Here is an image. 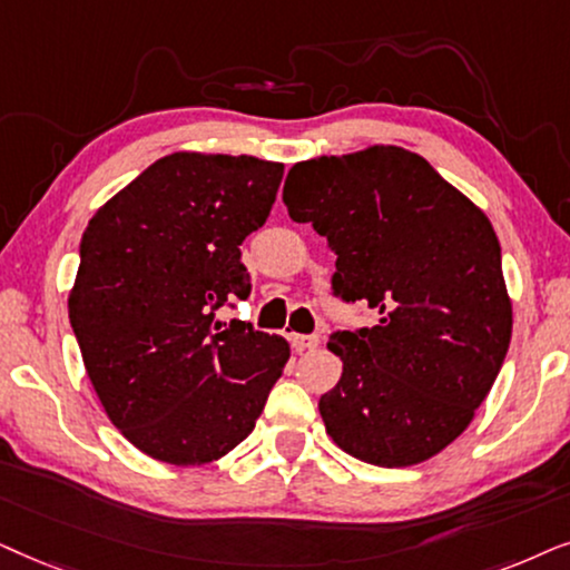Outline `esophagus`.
<instances>
[{
    "label": "esophagus",
    "mask_w": 570,
    "mask_h": 570,
    "mask_svg": "<svg viewBox=\"0 0 570 570\" xmlns=\"http://www.w3.org/2000/svg\"><path fill=\"white\" fill-rule=\"evenodd\" d=\"M289 341L297 352H309V348H315L317 344H321V338H317L315 333H309V336H305V333H292Z\"/></svg>",
    "instance_id": "1"
}]
</instances>
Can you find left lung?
<instances>
[{
    "instance_id": "1",
    "label": "left lung",
    "mask_w": 570,
    "mask_h": 570,
    "mask_svg": "<svg viewBox=\"0 0 570 570\" xmlns=\"http://www.w3.org/2000/svg\"><path fill=\"white\" fill-rule=\"evenodd\" d=\"M284 203L336 253L333 297L377 315L328 341L344 373L317 404L325 432L375 466L435 456L469 428L511 344L488 216L396 146L294 164Z\"/></svg>"
}]
</instances>
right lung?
<instances>
[{"label":"right lung","instance_id":"obj_1","mask_svg":"<svg viewBox=\"0 0 570 570\" xmlns=\"http://www.w3.org/2000/svg\"><path fill=\"white\" fill-rule=\"evenodd\" d=\"M284 164L171 154L88 222L70 325L101 404L166 464L222 459L245 440L289 344L216 309L247 299L239 245L265 224Z\"/></svg>","mask_w":570,"mask_h":570}]
</instances>
